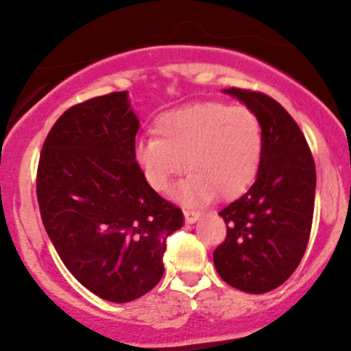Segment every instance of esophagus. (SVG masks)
<instances>
[{"instance_id":"1","label":"esophagus","mask_w":351,"mask_h":351,"mask_svg":"<svg viewBox=\"0 0 351 351\" xmlns=\"http://www.w3.org/2000/svg\"><path fill=\"white\" fill-rule=\"evenodd\" d=\"M183 215H184V221H186L188 224H191V223H196V221L199 219V213L193 211V209H184V211H183Z\"/></svg>"}]
</instances>
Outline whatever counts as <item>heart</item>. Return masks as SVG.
Masks as SVG:
<instances>
[{"mask_svg": "<svg viewBox=\"0 0 351 351\" xmlns=\"http://www.w3.org/2000/svg\"><path fill=\"white\" fill-rule=\"evenodd\" d=\"M153 134L155 138L136 143L135 162L158 193H170L181 173H191L178 193L184 203L215 195L234 199L247 191L259 171L264 132L247 107L193 104L160 115Z\"/></svg>", "mask_w": 351, "mask_h": 351, "instance_id": "b5f03b06", "label": "heart"}]
</instances>
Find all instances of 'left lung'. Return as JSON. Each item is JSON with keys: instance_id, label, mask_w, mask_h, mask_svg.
I'll return each instance as SVG.
<instances>
[{"instance_id": "1", "label": "left lung", "mask_w": 351, "mask_h": 351, "mask_svg": "<svg viewBox=\"0 0 351 351\" xmlns=\"http://www.w3.org/2000/svg\"><path fill=\"white\" fill-rule=\"evenodd\" d=\"M264 132V152L254 184L221 209L226 239L215 249L216 271L247 293L274 291L292 276L307 249L315 201V162L291 114L263 92L231 87Z\"/></svg>"}]
</instances>
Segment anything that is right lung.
Wrapping results in <instances>:
<instances>
[{"mask_svg": "<svg viewBox=\"0 0 351 351\" xmlns=\"http://www.w3.org/2000/svg\"><path fill=\"white\" fill-rule=\"evenodd\" d=\"M127 92L67 108L39 156L36 195L47 236L84 287L123 304L162 279L167 237L183 213L150 188L135 162Z\"/></svg>", "mask_w": 351, "mask_h": 351, "instance_id": "obj_1", "label": "right lung"}]
</instances>
